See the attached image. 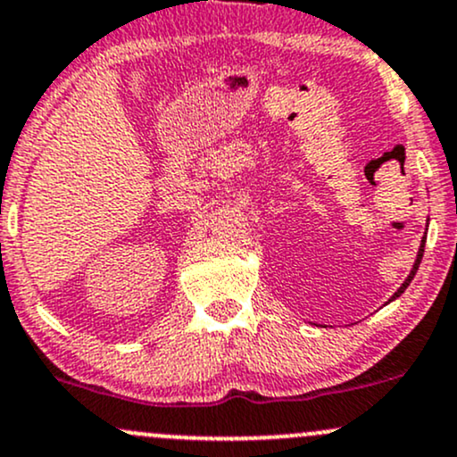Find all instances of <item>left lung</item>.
<instances>
[{"instance_id": "1", "label": "left lung", "mask_w": 457, "mask_h": 457, "mask_svg": "<svg viewBox=\"0 0 457 457\" xmlns=\"http://www.w3.org/2000/svg\"><path fill=\"white\" fill-rule=\"evenodd\" d=\"M423 252H425V238H423V243H420L419 255H416V260H414V267H412V270H410V275H408V278H405V282L399 286V290H397V293H395V295H393V299H397V297H401V293H403V290H405V288H408V286H410V282H412V279H414L416 270H419L420 258H423ZM393 299H390V302H393Z\"/></svg>"}]
</instances>
